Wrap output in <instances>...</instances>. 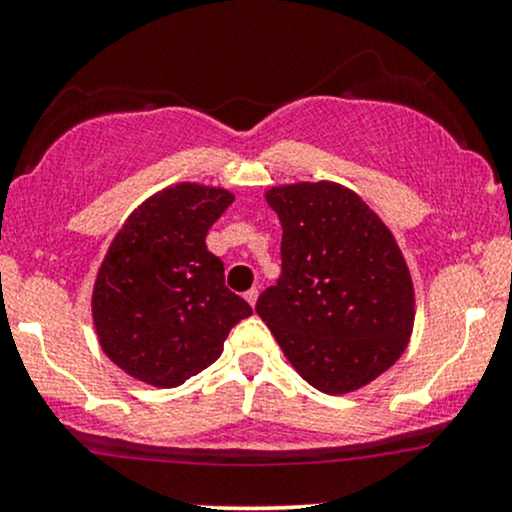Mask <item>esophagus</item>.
I'll return each instance as SVG.
<instances>
[{"label":"esophagus","mask_w":512,"mask_h":512,"mask_svg":"<svg viewBox=\"0 0 512 512\" xmlns=\"http://www.w3.org/2000/svg\"><path fill=\"white\" fill-rule=\"evenodd\" d=\"M257 296H260V291L257 289H250L248 293H245V301H248L252 308H255V303H257Z\"/></svg>","instance_id":"1"}]
</instances>
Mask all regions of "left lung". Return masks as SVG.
I'll use <instances>...</instances> for the list:
<instances>
[{
    "instance_id": "obj_1",
    "label": "left lung",
    "mask_w": 512,
    "mask_h": 512,
    "mask_svg": "<svg viewBox=\"0 0 512 512\" xmlns=\"http://www.w3.org/2000/svg\"><path fill=\"white\" fill-rule=\"evenodd\" d=\"M281 221V274L257 315L303 380L327 395L373 383L407 349L416 298L383 219L332 180L264 192Z\"/></svg>"
}]
</instances>
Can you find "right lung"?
Returning <instances> with one entry per match:
<instances>
[{"label":"right lung","instance_id":"1","mask_svg":"<svg viewBox=\"0 0 512 512\" xmlns=\"http://www.w3.org/2000/svg\"><path fill=\"white\" fill-rule=\"evenodd\" d=\"M233 192L175 182L144 199L110 243L91 296L105 356L129 378L178 387L221 356L228 332L252 315L223 284L207 231Z\"/></svg>","mask_w":512,"mask_h":512}]
</instances>
